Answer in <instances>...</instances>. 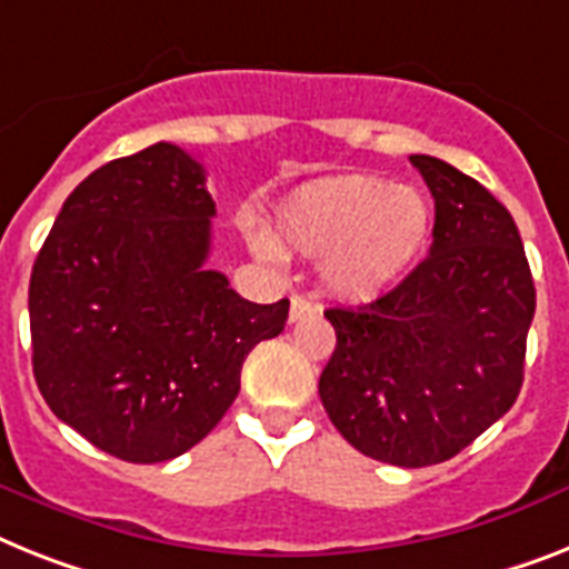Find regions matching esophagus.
<instances>
[{
	"label": "esophagus",
	"mask_w": 569,
	"mask_h": 569,
	"mask_svg": "<svg viewBox=\"0 0 569 569\" xmlns=\"http://www.w3.org/2000/svg\"><path fill=\"white\" fill-rule=\"evenodd\" d=\"M313 311H317V308H313L308 299H302V296H293V299H290V322H299V319L311 317Z\"/></svg>",
	"instance_id": "obj_1"
}]
</instances>
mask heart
I'll return each instance as SVG.
<instances>
[{
    "label": "heart",
    "instance_id": "heart-1",
    "mask_svg": "<svg viewBox=\"0 0 569 569\" xmlns=\"http://www.w3.org/2000/svg\"><path fill=\"white\" fill-rule=\"evenodd\" d=\"M433 211L421 191L383 177L346 173L313 182L279 209L276 241L256 238L264 261L279 248L319 261V279L340 299H372L419 258Z\"/></svg>",
    "mask_w": 569,
    "mask_h": 569
}]
</instances>
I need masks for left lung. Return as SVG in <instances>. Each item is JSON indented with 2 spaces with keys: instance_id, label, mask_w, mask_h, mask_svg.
<instances>
[{
  "instance_id": "8db88e82",
  "label": "left lung",
  "mask_w": 569,
  "mask_h": 569,
  "mask_svg": "<svg viewBox=\"0 0 569 569\" xmlns=\"http://www.w3.org/2000/svg\"><path fill=\"white\" fill-rule=\"evenodd\" d=\"M410 162L436 203L430 256L375 302L328 308L337 349L319 398L351 448L425 468L511 410L535 284L518 227L491 191L442 159Z\"/></svg>"
}]
</instances>
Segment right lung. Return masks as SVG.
<instances>
[{"instance_id":"right-lung-1","label":"right lung","mask_w":569,"mask_h":569,"mask_svg":"<svg viewBox=\"0 0 569 569\" xmlns=\"http://www.w3.org/2000/svg\"><path fill=\"white\" fill-rule=\"evenodd\" d=\"M214 200L171 142L112 159L66 197L31 270L34 378L51 412L124 462L194 448L279 337L288 299L247 302L206 270Z\"/></svg>"}]
</instances>
